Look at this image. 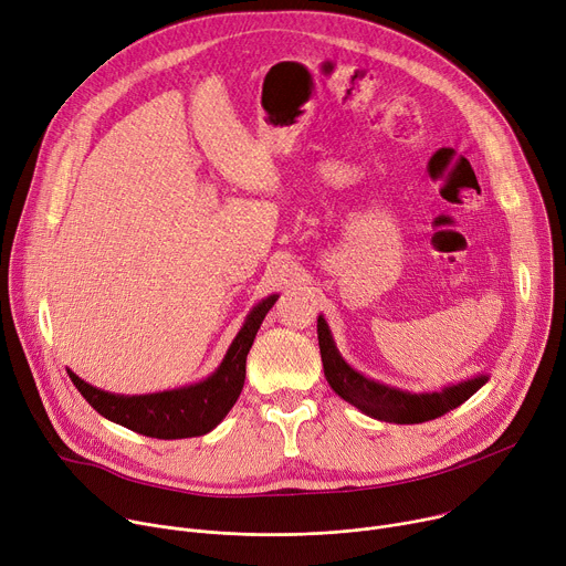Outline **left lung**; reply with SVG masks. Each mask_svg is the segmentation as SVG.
<instances>
[{
    "label": "left lung",
    "mask_w": 566,
    "mask_h": 566,
    "mask_svg": "<svg viewBox=\"0 0 566 566\" xmlns=\"http://www.w3.org/2000/svg\"><path fill=\"white\" fill-rule=\"evenodd\" d=\"M317 337H319V354H322L328 385L344 401H349L365 415L380 421L421 423V421L438 419L451 412L453 408L462 406L488 382L485 376H478V378L444 387L442 392L410 395V392H403V389H395V387L380 385L376 380H369L346 365L335 349L324 317L317 319Z\"/></svg>",
    "instance_id": "left-lung-1"
}]
</instances>
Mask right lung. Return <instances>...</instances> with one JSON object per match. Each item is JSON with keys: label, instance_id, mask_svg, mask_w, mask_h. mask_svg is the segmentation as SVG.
Here are the masks:
<instances>
[{"label": "right lung", "instance_id": "obj_1", "mask_svg": "<svg viewBox=\"0 0 566 566\" xmlns=\"http://www.w3.org/2000/svg\"><path fill=\"white\" fill-rule=\"evenodd\" d=\"M276 294L268 296L258 303L247 317L242 331L233 339L231 349L210 378L203 382L171 389V392L160 395H147V397H119L108 395L102 389L81 380L76 374L67 371L74 387L81 392V397L88 401L102 417L136 430L147 438L158 440H184V438H197L212 430L220 423L227 412L238 401L242 387H244V374H247V354L253 344V337L263 324L265 315L274 306Z\"/></svg>", "mask_w": 566, "mask_h": 566}]
</instances>
